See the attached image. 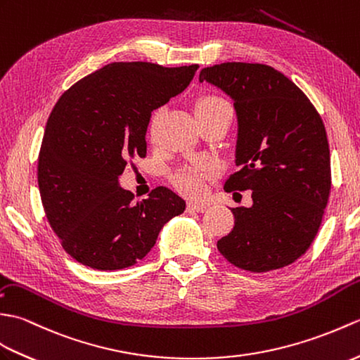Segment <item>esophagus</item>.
Here are the masks:
<instances>
[{
    "instance_id": "esophagus-1",
    "label": "esophagus",
    "mask_w": 360,
    "mask_h": 360,
    "mask_svg": "<svg viewBox=\"0 0 360 360\" xmlns=\"http://www.w3.org/2000/svg\"><path fill=\"white\" fill-rule=\"evenodd\" d=\"M188 210L189 211H195V212H205L207 210V205L206 203L191 202V203H188Z\"/></svg>"
}]
</instances>
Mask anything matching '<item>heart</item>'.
Returning a JSON list of instances; mask_svg holds the SVG:
<instances>
[{
    "mask_svg": "<svg viewBox=\"0 0 360 360\" xmlns=\"http://www.w3.org/2000/svg\"><path fill=\"white\" fill-rule=\"evenodd\" d=\"M221 109H229V105L223 98L215 97V95H205V97L198 98L195 103L197 117L215 112V110H221ZM163 115H165V110L162 108H158L154 110L153 115L149 118V135L153 139L157 135L158 126L162 123ZM212 172L214 169L210 165H194L175 175V183H177V186L183 191V193L195 197L202 194L205 180L210 179Z\"/></svg>",
    "mask_w": 360,
    "mask_h": 360,
    "instance_id": "1",
    "label": "heart"
}]
</instances>
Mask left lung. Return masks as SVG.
<instances>
[{
	"instance_id": "8db88e82",
	"label": "left lung",
	"mask_w": 360,
	"mask_h": 360,
	"mask_svg": "<svg viewBox=\"0 0 360 360\" xmlns=\"http://www.w3.org/2000/svg\"><path fill=\"white\" fill-rule=\"evenodd\" d=\"M234 100L236 166L225 191H252L233 207L234 228L217 250L234 266L266 273L307 252L331 191L326 131L313 103L282 72L259 63H221L200 72Z\"/></svg>"
}]
</instances>
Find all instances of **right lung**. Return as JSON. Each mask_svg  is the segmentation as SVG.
<instances>
[{
	"instance_id": "add662e5",
	"label": "right lung",
	"mask_w": 360,
	"mask_h": 360,
	"mask_svg": "<svg viewBox=\"0 0 360 360\" xmlns=\"http://www.w3.org/2000/svg\"><path fill=\"white\" fill-rule=\"evenodd\" d=\"M197 69L112 63L70 86L53 106L38 155L39 195L63 250L78 263L132 266L165 223L185 211V200L165 186L134 202L118 177L146 157L150 112L185 91Z\"/></svg>"
}]
</instances>
